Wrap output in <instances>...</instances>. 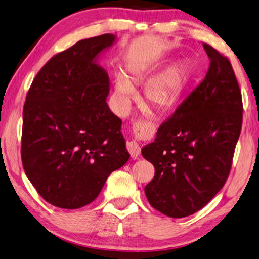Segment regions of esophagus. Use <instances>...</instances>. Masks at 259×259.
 I'll list each match as a JSON object with an SVG mask.
<instances>
[{
    "mask_svg": "<svg viewBox=\"0 0 259 259\" xmlns=\"http://www.w3.org/2000/svg\"><path fill=\"white\" fill-rule=\"evenodd\" d=\"M139 125H136V127ZM126 148L128 153L131 154V156L133 157V159H137V157L140 155V147H139L138 142L136 140H131L127 142L126 145Z\"/></svg>",
    "mask_w": 259,
    "mask_h": 259,
    "instance_id": "esophagus-1",
    "label": "esophagus"
}]
</instances>
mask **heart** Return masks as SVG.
<instances>
[{
	"instance_id": "obj_1",
	"label": "heart",
	"mask_w": 259,
	"mask_h": 259,
	"mask_svg": "<svg viewBox=\"0 0 259 259\" xmlns=\"http://www.w3.org/2000/svg\"><path fill=\"white\" fill-rule=\"evenodd\" d=\"M132 81L140 83L147 77L148 71L136 69L132 71ZM189 69L186 64H178L152 78L145 86L144 96L146 102L157 111H168L180 102L188 84ZM133 86L125 76L119 74L114 83V98L120 110H126L131 97L133 96Z\"/></svg>"
}]
</instances>
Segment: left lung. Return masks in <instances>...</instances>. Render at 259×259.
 <instances>
[{
    "instance_id": "obj_1",
    "label": "left lung",
    "mask_w": 259,
    "mask_h": 259,
    "mask_svg": "<svg viewBox=\"0 0 259 259\" xmlns=\"http://www.w3.org/2000/svg\"><path fill=\"white\" fill-rule=\"evenodd\" d=\"M203 49L210 59L203 80L141 151L155 168L147 200L174 219L193 215L222 189L242 130V93L231 63L209 44Z\"/></svg>"
}]
</instances>
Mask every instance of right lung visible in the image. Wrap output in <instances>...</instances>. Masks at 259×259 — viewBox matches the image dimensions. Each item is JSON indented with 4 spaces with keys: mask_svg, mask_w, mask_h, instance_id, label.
Returning <instances> with one entry per match:
<instances>
[{
    "mask_svg": "<svg viewBox=\"0 0 259 259\" xmlns=\"http://www.w3.org/2000/svg\"><path fill=\"white\" fill-rule=\"evenodd\" d=\"M114 39L105 33L58 52L27 93L22 163L37 193L55 207L91 203L108 175L130 159L121 120L105 102L110 79L95 63Z\"/></svg>",
    "mask_w": 259,
    "mask_h": 259,
    "instance_id": "1",
    "label": "right lung"
}]
</instances>
